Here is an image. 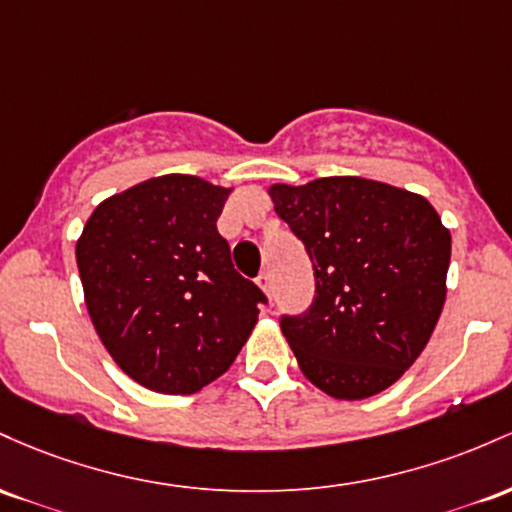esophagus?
<instances>
[{
	"mask_svg": "<svg viewBox=\"0 0 512 512\" xmlns=\"http://www.w3.org/2000/svg\"><path fill=\"white\" fill-rule=\"evenodd\" d=\"M256 285L261 287V290L266 292V295H271V292H273V275L268 273V271H263V273L256 278Z\"/></svg>",
	"mask_w": 512,
	"mask_h": 512,
	"instance_id": "1",
	"label": "esophagus"
}]
</instances>
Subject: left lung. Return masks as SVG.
<instances>
[{
  "label": "left lung",
  "mask_w": 512,
  "mask_h": 512,
  "mask_svg": "<svg viewBox=\"0 0 512 512\" xmlns=\"http://www.w3.org/2000/svg\"><path fill=\"white\" fill-rule=\"evenodd\" d=\"M307 249L312 304L280 329L300 370L336 399H367L423 353L445 304L450 232L421 195L358 176L271 188Z\"/></svg>",
  "instance_id": "1"
}]
</instances>
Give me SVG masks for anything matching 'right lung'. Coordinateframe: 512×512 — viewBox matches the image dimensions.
I'll use <instances>...</instances> for the list:
<instances>
[{
    "label": "right lung",
    "instance_id": "obj_1",
    "mask_svg": "<svg viewBox=\"0 0 512 512\" xmlns=\"http://www.w3.org/2000/svg\"><path fill=\"white\" fill-rule=\"evenodd\" d=\"M227 195L198 176L149 179L103 200L77 241L96 333L154 392L193 394L217 380L268 304L217 232Z\"/></svg>",
    "mask_w": 512,
    "mask_h": 512
}]
</instances>
